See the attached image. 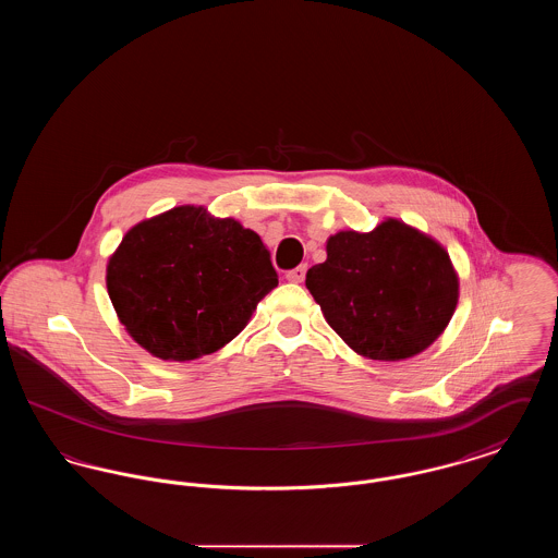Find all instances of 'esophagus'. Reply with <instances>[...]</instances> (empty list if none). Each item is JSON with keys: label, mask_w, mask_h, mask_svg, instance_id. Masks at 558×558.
I'll return each mask as SVG.
<instances>
[{"label": "esophagus", "mask_w": 558, "mask_h": 558, "mask_svg": "<svg viewBox=\"0 0 558 558\" xmlns=\"http://www.w3.org/2000/svg\"><path fill=\"white\" fill-rule=\"evenodd\" d=\"M305 271H307V266L294 267L291 271H287V280L294 284H301L305 280Z\"/></svg>", "instance_id": "obj_1"}]
</instances>
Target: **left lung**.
I'll return each mask as SVG.
<instances>
[{"label":"left lung","mask_w":558,"mask_h":558,"mask_svg":"<svg viewBox=\"0 0 558 558\" xmlns=\"http://www.w3.org/2000/svg\"><path fill=\"white\" fill-rule=\"evenodd\" d=\"M305 287L355 353L399 362L441 337L460 282L437 240L389 217L372 232L332 234L326 262L307 271Z\"/></svg>","instance_id":"8db88e82"}]
</instances>
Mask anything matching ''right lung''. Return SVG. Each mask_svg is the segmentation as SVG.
Listing matches in <instances>:
<instances>
[{
  "label": "right lung",
  "mask_w": 558,
  "mask_h": 558,
  "mask_svg": "<svg viewBox=\"0 0 558 558\" xmlns=\"http://www.w3.org/2000/svg\"><path fill=\"white\" fill-rule=\"evenodd\" d=\"M276 287L259 234L194 205L135 223L107 266L121 324L137 345L169 362L228 345Z\"/></svg>",
  "instance_id": "add662e5"
}]
</instances>
